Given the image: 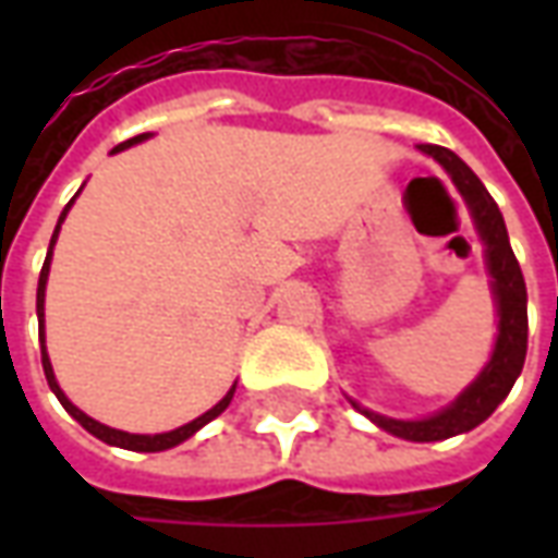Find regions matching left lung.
Masks as SVG:
<instances>
[{"instance_id": "obj_1", "label": "left lung", "mask_w": 558, "mask_h": 558, "mask_svg": "<svg viewBox=\"0 0 558 558\" xmlns=\"http://www.w3.org/2000/svg\"><path fill=\"white\" fill-rule=\"evenodd\" d=\"M418 148L424 155H430L433 160L442 163L445 172L451 175V182L457 184V191L466 199L472 218H475L481 242L487 247L484 256H487V268H490L493 295H496V304H499V338H496V350H493L490 362L481 371L478 379L439 415H430L424 421H398L362 410L359 403H352V407L362 410L383 430L395 433L400 439L436 442V439H448V436L478 427L481 421L490 418L493 410L508 398V391H511L514 379L523 371V362H526L529 319L526 283H523V271H520V263H517L511 242H508V230H505L499 206L493 203V196L487 194V187L481 184L478 175L469 170L451 148L430 146V143H421Z\"/></svg>"}]
</instances>
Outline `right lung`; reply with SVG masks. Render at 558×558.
<instances>
[{
  "label": "right lung",
  "mask_w": 558,
  "mask_h": 558,
  "mask_svg": "<svg viewBox=\"0 0 558 558\" xmlns=\"http://www.w3.org/2000/svg\"><path fill=\"white\" fill-rule=\"evenodd\" d=\"M140 140H146V134H140V137L134 140H125L122 146H116L113 151H122V148L134 146V143H140ZM74 203V199H71ZM71 203L65 206V211H62V218H59V223H56V232L53 239H50V251H47V259H44V268H41V278H38V335H41V364H44V376H47V386L53 388V395L59 398V403L65 407L68 415H74V418L86 427V430L92 433V436H98L101 442L107 445H116V448H128V451H167V448H172V445L184 442L187 436H194L203 424H208L211 418H218L220 412L230 407L232 395H235V386L227 391V398L220 400V403H215L211 410L206 412V415H199V418H194L191 424H184V427H175V430L170 433H155V436H140V433H125V430H113V427H107V424H101V421L89 418L86 412H80L71 400L65 398V391L59 388V383H56L53 376V367H50V359H47V350H44V287H47V275H50V256H53V244H56V235H59V227H62V220H65L68 208H71Z\"/></svg>",
  "instance_id": "obj_1"
}]
</instances>
